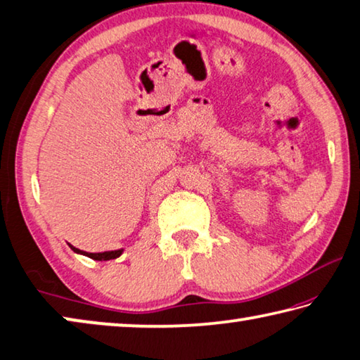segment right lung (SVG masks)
Here are the masks:
<instances>
[{"label": "right lung", "instance_id": "1", "mask_svg": "<svg viewBox=\"0 0 360 360\" xmlns=\"http://www.w3.org/2000/svg\"><path fill=\"white\" fill-rule=\"evenodd\" d=\"M70 248L72 249V251L77 252V254H82V255H87V257L94 259V260H111V259H117L119 255L124 252V249H117V251H106V252H85V251H81V249H77L75 246Z\"/></svg>", "mask_w": 360, "mask_h": 360}]
</instances>
